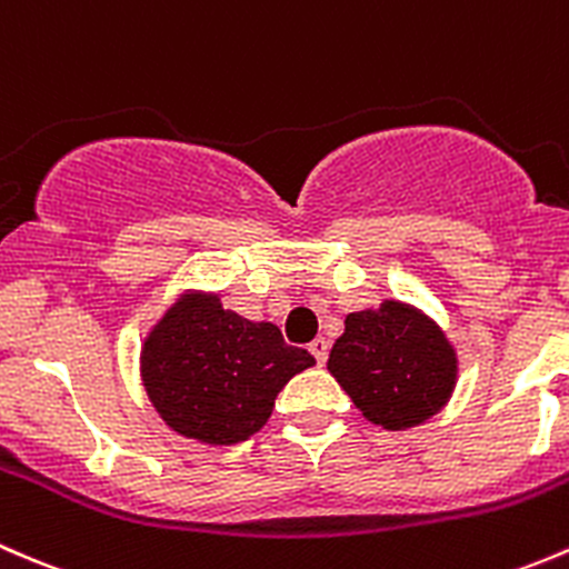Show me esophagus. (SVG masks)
<instances>
[{"mask_svg": "<svg viewBox=\"0 0 569 569\" xmlns=\"http://www.w3.org/2000/svg\"><path fill=\"white\" fill-rule=\"evenodd\" d=\"M309 353L315 356V361H318V365H326V359H328V342L323 337H318V339H312V342H309Z\"/></svg>", "mask_w": 569, "mask_h": 569, "instance_id": "34e87169", "label": "esophagus"}]
</instances>
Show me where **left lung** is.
Listing matches in <instances>:
<instances>
[{
  "label": "left lung",
  "mask_w": 569,
  "mask_h": 569,
  "mask_svg": "<svg viewBox=\"0 0 569 569\" xmlns=\"http://www.w3.org/2000/svg\"><path fill=\"white\" fill-rule=\"evenodd\" d=\"M328 372L365 419L383 430H408L449 402L458 383V353L436 320L389 298L378 309L345 318Z\"/></svg>",
  "instance_id": "left-lung-1"
}]
</instances>
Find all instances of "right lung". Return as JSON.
I'll use <instances>...</instances> for the list:
<instances>
[{"mask_svg":"<svg viewBox=\"0 0 569 569\" xmlns=\"http://www.w3.org/2000/svg\"><path fill=\"white\" fill-rule=\"evenodd\" d=\"M312 365L273 323H251L216 292L189 290L148 333L139 372L174 432L230 447L262 430L287 380Z\"/></svg>","mask_w":569,"mask_h":569,"instance_id":"right-lung-1","label":"right lung"}]
</instances>
